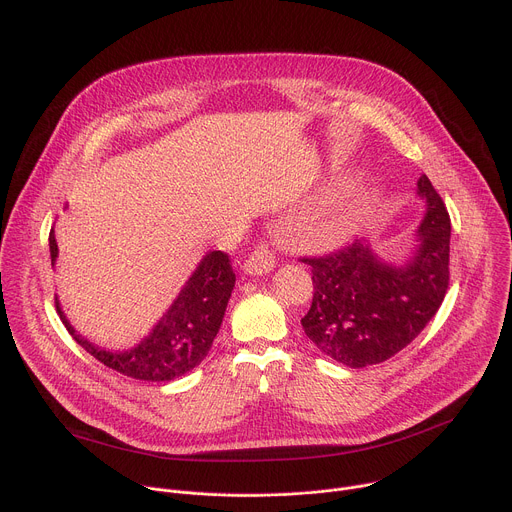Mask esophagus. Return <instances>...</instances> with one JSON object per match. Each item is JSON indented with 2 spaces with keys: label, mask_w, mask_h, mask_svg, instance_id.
<instances>
[{
  "label": "esophagus",
  "mask_w": 512,
  "mask_h": 512,
  "mask_svg": "<svg viewBox=\"0 0 512 512\" xmlns=\"http://www.w3.org/2000/svg\"><path fill=\"white\" fill-rule=\"evenodd\" d=\"M275 267V257L267 245H259L243 263V271L249 275H263Z\"/></svg>",
  "instance_id": "esophagus-1"
}]
</instances>
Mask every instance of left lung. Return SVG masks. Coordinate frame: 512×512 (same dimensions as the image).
I'll return each instance as SVG.
<instances>
[{"label": "left lung", "instance_id": "obj_1", "mask_svg": "<svg viewBox=\"0 0 512 512\" xmlns=\"http://www.w3.org/2000/svg\"><path fill=\"white\" fill-rule=\"evenodd\" d=\"M417 196L425 216L403 265L385 261L369 241L302 259L312 267L314 300L302 318L306 336L328 358L362 369L379 364L425 328L440 310L450 281V214L423 174Z\"/></svg>", "mask_w": 512, "mask_h": 512}]
</instances>
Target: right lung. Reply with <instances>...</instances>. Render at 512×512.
<instances>
[{"label":"right lung","instance_id":"obj_1","mask_svg":"<svg viewBox=\"0 0 512 512\" xmlns=\"http://www.w3.org/2000/svg\"><path fill=\"white\" fill-rule=\"evenodd\" d=\"M48 245L54 267L58 257L54 229L50 231ZM233 287L235 273L229 255L223 251L206 253L152 332L127 350L101 348L79 334L64 316L58 298L56 310L68 334L105 367L131 379L168 383L190 373L206 358L218 328L223 324Z\"/></svg>","mask_w":512,"mask_h":512}]
</instances>
